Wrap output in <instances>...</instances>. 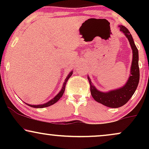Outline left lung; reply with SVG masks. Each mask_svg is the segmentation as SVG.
Masks as SVG:
<instances>
[{
    "label": "left lung",
    "mask_w": 149,
    "mask_h": 149,
    "mask_svg": "<svg viewBox=\"0 0 149 149\" xmlns=\"http://www.w3.org/2000/svg\"><path fill=\"white\" fill-rule=\"evenodd\" d=\"M120 30L127 38L132 49L133 57L131 66V76L125 85L122 88L112 90L109 92L98 91L92 84L90 78L88 77L90 86V92L92 97L96 102L110 108H119L125 105L134 95L139 81V52L135 45L131 33L124 26H120Z\"/></svg>",
    "instance_id": "1"
}]
</instances>
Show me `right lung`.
<instances>
[{"label":"right lung","mask_w":149,"mask_h":149,"mask_svg":"<svg viewBox=\"0 0 149 149\" xmlns=\"http://www.w3.org/2000/svg\"><path fill=\"white\" fill-rule=\"evenodd\" d=\"M72 74H73V71H71V73H70L68 75V76L66 77V80H65V82L64 83V85H63V88H62V89H61L60 92H59V93L58 94L57 96L54 97V99H52V100L49 101V102H47V103H46V104H41V105H29V104H28V105L29 106V107H33V108H40V109H41V108L49 107V106H51V105H52V104H55L56 102H57V101L59 100L61 97H62L63 94H64V92L65 88H66V83H67L68 80L69 79L70 77L72 76Z\"/></svg>","instance_id":"right-lung-1"}]
</instances>
